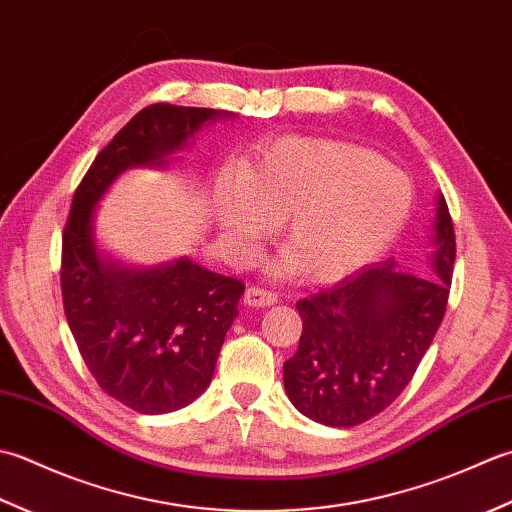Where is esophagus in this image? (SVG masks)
I'll return each mask as SVG.
<instances>
[{"instance_id":"1","label":"esophagus","mask_w":512,"mask_h":512,"mask_svg":"<svg viewBox=\"0 0 512 512\" xmlns=\"http://www.w3.org/2000/svg\"><path fill=\"white\" fill-rule=\"evenodd\" d=\"M243 302L247 307H271V305H276L278 302V296L276 294H271V291H267V289H260V287H249L247 291H245V296H243Z\"/></svg>"}]
</instances>
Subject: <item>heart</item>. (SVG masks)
Returning a JSON list of instances; mask_svg holds the SVG:
<instances>
[{
	"label": "heart",
	"mask_w": 512,
	"mask_h": 512,
	"mask_svg": "<svg viewBox=\"0 0 512 512\" xmlns=\"http://www.w3.org/2000/svg\"><path fill=\"white\" fill-rule=\"evenodd\" d=\"M415 185L398 165L340 139L283 137L258 148L238 176L214 187L212 212L229 254L245 260L274 225L287 249L278 271L338 283L402 234Z\"/></svg>",
	"instance_id": "b5f03b06"
}]
</instances>
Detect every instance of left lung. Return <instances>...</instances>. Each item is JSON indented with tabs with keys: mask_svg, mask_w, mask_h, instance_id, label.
Instances as JSON below:
<instances>
[{
	"mask_svg": "<svg viewBox=\"0 0 512 512\" xmlns=\"http://www.w3.org/2000/svg\"><path fill=\"white\" fill-rule=\"evenodd\" d=\"M431 247L420 275L387 258L296 302L302 336L283 380L302 415L349 429L387 409L411 382L440 329L453 278L455 232L442 194Z\"/></svg>",
	"mask_w": 512,
	"mask_h": 512,
	"instance_id": "8db88e82",
	"label": "left lung"
}]
</instances>
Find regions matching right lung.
Returning <instances> with one entry per match:
<instances>
[{"label":"right lung","mask_w":512,"mask_h":512,"mask_svg":"<svg viewBox=\"0 0 512 512\" xmlns=\"http://www.w3.org/2000/svg\"><path fill=\"white\" fill-rule=\"evenodd\" d=\"M234 112L154 103L92 161L61 245L68 327L99 387L145 415L179 411L210 387L243 283L190 258L125 265L97 243V207L125 170H165L176 152Z\"/></svg>","instance_id":"right-lung-1"}]
</instances>
